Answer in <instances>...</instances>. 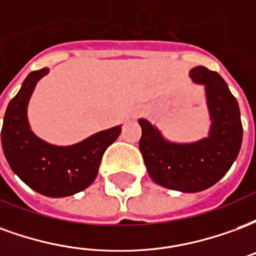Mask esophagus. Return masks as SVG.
<instances>
[{
  "instance_id": "esophagus-1",
  "label": "esophagus",
  "mask_w": 256,
  "mask_h": 256,
  "mask_svg": "<svg viewBox=\"0 0 256 256\" xmlns=\"http://www.w3.org/2000/svg\"><path fill=\"white\" fill-rule=\"evenodd\" d=\"M141 114H144V111H141Z\"/></svg>"
}]
</instances>
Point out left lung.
<instances>
[{"mask_svg":"<svg viewBox=\"0 0 256 256\" xmlns=\"http://www.w3.org/2000/svg\"><path fill=\"white\" fill-rule=\"evenodd\" d=\"M189 76L206 86L212 122L207 138L176 144L163 138L148 120H138L142 128L140 150L150 178L184 193L200 192L218 182L236 160L242 141L238 104L220 74L200 66L192 68Z\"/></svg>","mask_w":256,"mask_h":256,"instance_id":"1","label":"left lung"}]
</instances>
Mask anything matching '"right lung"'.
<instances>
[{
  "label": "right lung",
  "mask_w": 256,
  "mask_h": 256,
  "mask_svg": "<svg viewBox=\"0 0 256 256\" xmlns=\"http://www.w3.org/2000/svg\"><path fill=\"white\" fill-rule=\"evenodd\" d=\"M48 72V68H42L28 74L19 93L10 100L4 116L1 142L12 172L23 182L49 198H66L93 184L101 158L122 128L115 126L68 146L38 138L27 120V106L36 82Z\"/></svg>",
  "instance_id": "obj_1"
}]
</instances>
